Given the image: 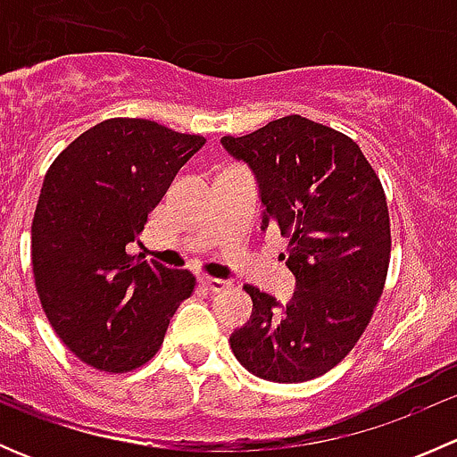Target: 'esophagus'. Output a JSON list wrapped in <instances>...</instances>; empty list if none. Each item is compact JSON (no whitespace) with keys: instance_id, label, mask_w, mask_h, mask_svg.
Wrapping results in <instances>:
<instances>
[{"instance_id":"1","label":"esophagus","mask_w":457,"mask_h":457,"mask_svg":"<svg viewBox=\"0 0 457 457\" xmlns=\"http://www.w3.org/2000/svg\"><path fill=\"white\" fill-rule=\"evenodd\" d=\"M203 285H205L210 292H220V289L228 287L229 283H228V280H223V278H212V276H205V278H203Z\"/></svg>"}]
</instances>
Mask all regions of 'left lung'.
Returning a JSON list of instances; mask_svg holds the SVG:
<instances>
[{
  "label": "left lung",
  "instance_id": "left-lung-1",
  "mask_svg": "<svg viewBox=\"0 0 457 457\" xmlns=\"http://www.w3.org/2000/svg\"><path fill=\"white\" fill-rule=\"evenodd\" d=\"M220 145L254 174L261 232L271 223L289 238L296 278L285 305L245 285L252 316L232 352L262 380H312L352 352L380 301L391 252L380 179L356 141L301 114Z\"/></svg>",
  "mask_w": 457,
  "mask_h": 457
}]
</instances>
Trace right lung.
I'll list each match as a JSON object with an SVG mask.
<instances>
[{"instance_id": "add662e5", "label": "right lung", "mask_w": 457, "mask_h": 457, "mask_svg": "<svg viewBox=\"0 0 457 457\" xmlns=\"http://www.w3.org/2000/svg\"><path fill=\"white\" fill-rule=\"evenodd\" d=\"M203 145L147 119H108L50 165L32 219L35 287L53 329L90 367L130 371L150 361L195 289L187 270L126 247Z\"/></svg>"}]
</instances>
